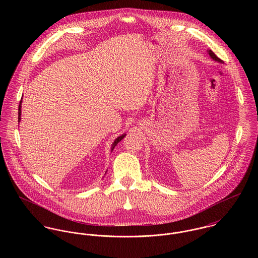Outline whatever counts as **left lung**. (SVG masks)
Listing matches in <instances>:
<instances>
[{
  "label": "left lung",
  "instance_id": "left-lung-1",
  "mask_svg": "<svg viewBox=\"0 0 258 258\" xmlns=\"http://www.w3.org/2000/svg\"><path fill=\"white\" fill-rule=\"evenodd\" d=\"M208 53H209V55L211 56V58H213L214 60H216V61H218V62H220V63H223V61L221 60V58H219L211 49L210 50H208Z\"/></svg>",
  "mask_w": 258,
  "mask_h": 258
}]
</instances>
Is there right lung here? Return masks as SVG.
Listing matches in <instances>:
<instances>
[{
    "instance_id": "right-lung-1",
    "label": "right lung",
    "mask_w": 258,
    "mask_h": 258,
    "mask_svg": "<svg viewBox=\"0 0 258 258\" xmlns=\"http://www.w3.org/2000/svg\"><path fill=\"white\" fill-rule=\"evenodd\" d=\"M22 100H23V98L21 99V101H20V105H19V122L21 121V115H22V102H23ZM125 136H126V134L124 133V134L120 135L119 137H117V138L114 140V142L112 143V146H111V152L113 151V149L115 148V146H116V145H117V144H118V143H119V142H120V141H121Z\"/></svg>"
}]
</instances>
